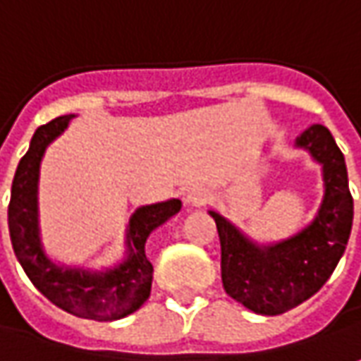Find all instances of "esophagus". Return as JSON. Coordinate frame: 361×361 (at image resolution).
<instances>
[{"label": "esophagus", "instance_id": "obj_1", "mask_svg": "<svg viewBox=\"0 0 361 361\" xmlns=\"http://www.w3.org/2000/svg\"><path fill=\"white\" fill-rule=\"evenodd\" d=\"M185 202L190 205L207 204V202H209V192L204 190V188H193V190H190L188 195H185Z\"/></svg>", "mask_w": 361, "mask_h": 361}]
</instances>
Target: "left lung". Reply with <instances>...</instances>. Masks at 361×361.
<instances>
[{
	"label": "left lung",
	"mask_w": 361,
	"mask_h": 361,
	"mask_svg": "<svg viewBox=\"0 0 361 361\" xmlns=\"http://www.w3.org/2000/svg\"><path fill=\"white\" fill-rule=\"evenodd\" d=\"M324 166L326 195L310 228L288 242L257 247L247 242L230 221L209 212L216 219L221 243V281L226 293L247 310L278 316L305 302L334 274L352 231L354 197L348 185L342 149L326 126L314 123L298 135Z\"/></svg>",
	"instance_id": "obj_1"
}]
</instances>
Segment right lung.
<instances>
[{
  "label": "right lung",
  "mask_w": 361,
  "mask_h": 361,
  "mask_svg": "<svg viewBox=\"0 0 361 361\" xmlns=\"http://www.w3.org/2000/svg\"><path fill=\"white\" fill-rule=\"evenodd\" d=\"M69 116L51 119L33 133L27 154L19 159L7 226L16 257L32 283L49 302L69 314L95 322H111L140 310L152 292L154 266L145 257V240L157 226L180 212V200L140 207L130 221L128 259L106 274H85L56 267L42 252L37 235V173L47 143L68 128Z\"/></svg>",
  "instance_id": "add662e5"
}]
</instances>
